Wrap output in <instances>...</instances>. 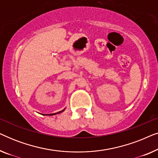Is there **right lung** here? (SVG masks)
<instances>
[{"label": "right lung", "instance_id": "obj_1", "mask_svg": "<svg viewBox=\"0 0 158 158\" xmlns=\"http://www.w3.org/2000/svg\"><path fill=\"white\" fill-rule=\"evenodd\" d=\"M64 109H64L63 110H62V111H59V112H57V113H55V114H42V115H47V116H52V115H55V114H60V113H62V111H64Z\"/></svg>", "mask_w": 158, "mask_h": 158}]
</instances>
